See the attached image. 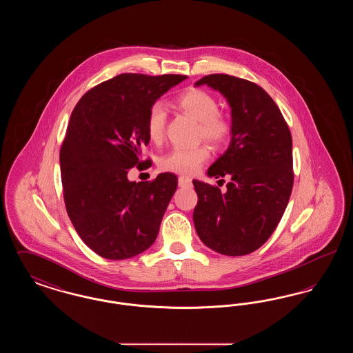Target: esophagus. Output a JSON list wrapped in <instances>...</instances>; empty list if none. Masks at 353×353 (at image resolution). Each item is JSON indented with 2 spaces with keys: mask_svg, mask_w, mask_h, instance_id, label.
I'll list each match as a JSON object with an SVG mask.
<instances>
[{
  "mask_svg": "<svg viewBox=\"0 0 353 353\" xmlns=\"http://www.w3.org/2000/svg\"><path fill=\"white\" fill-rule=\"evenodd\" d=\"M190 185H192V180H190V179H188V177H185V176H180V177H179V186L185 188V186H190Z\"/></svg>",
  "mask_w": 353,
  "mask_h": 353,
  "instance_id": "34e87169",
  "label": "esophagus"
}]
</instances>
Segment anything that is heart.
<instances>
[{"label": "heart", "instance_id": "1", "mask_svg": "<svg viewBox=\"0 0 353 353\" xmlns=\"http://www.w3.org/2000/svg\"><path fill=\"white\" fill-rule=\"evenodd\" d=\"M176 104L185 114L200 121L199 136L203 137L212 145L221 147L230 139L233 131L232 121L226 115L219 112V101L209 92L200 88H189L176 98ZM165 124L167 112L164 105L160 101L152 104L147 115L145 130L153 143H159L163 139ZM209 156L210 153L205 145L174 148L161 157L160 167L168 172L193 174L209 159Z\"/></svg>", "mask_w": 353, "mask_h": 353}]
</instances>
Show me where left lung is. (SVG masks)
Listing matches in <instances>:
<instances>
[{"label":"left lung","instance_id":"1","mask_svg":"<svg viewBox=\"0 0 353 353\" xmlns=\"http://www.w3.org/2000/svg\"><path fill=\"white\" fill-rule=\"evenodd\" d=\"M201 84L225 97L233 131L229 148L208 169L209 177L230 179L226 192L193 180L194 228L209 249L246 255L269 239L285 213L294 185L292 137L281 110L258 84L226 74L206 75L194 85Z\"/></svg>","mask_w":353,"mask_h":353}]
</instances>
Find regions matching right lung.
<instances>
[{
  "mask_svg": "<svg viewBox=\"0 0 353 353\" xmlns=\"http://www.w3.org/2000/svg\"><path fill=\"white\" fill-rule=\"evenodd\" d=\"M186 78L120 74L87 91L71 114L59 153L63 199L77 233L103 258H131L157 238L177 176L160 173L151 183L127 176L150 143L152 104Z\"/></svg>",
  "mask_w": 353,
  "mask_h": 353,
  "instance_id": "1",
  "label": "right lung"
}]
</instances>
